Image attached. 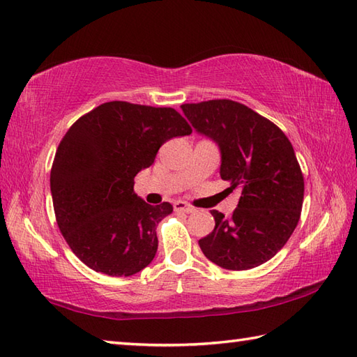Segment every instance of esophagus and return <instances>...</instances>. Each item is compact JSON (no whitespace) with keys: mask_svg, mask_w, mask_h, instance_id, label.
Listing matches in <instances>:
<instances>
[{"mask_svg":"<svg viewBox=\"0 0 357 357\" xmlns=\"http://www.w3.org/2000/svg\"><path fill=\"white\" fill-rule=\"evenodd\" d=\"M174 211H177V212H186V213H191V212H194V208L191 204H188V203H185V202H174Z\"/></svg>","mask_w":357,"mask_h":357,"instance_id":"34e87169","label":"esophagus"}]
</instances>
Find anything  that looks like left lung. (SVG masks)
I'll return each instance as SVG.
<instances>
[{"instance_id": "left-lung-1", "label": "left lung", "mask_w": 357, "mask_h": 357, "mask_svg": "<svg viewBox=\"0 0 357 357\" xmlns=\"http://www.w3.org/2000/svg\"><path fill=\"white\" fill-rule=\"evenodd\" d=\"M181 109L197 131L218 144L227 191H240L231 218L211 211L215 227L199 241L204 257L227 271L266 263L289 241L303 209L304 176L290 140L235 100L183 104Z\"/></svg>"}]
</instances>
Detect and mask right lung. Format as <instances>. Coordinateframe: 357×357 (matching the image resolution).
I'll list each match as a JSON object with an SVG mask.
<instances>
[{"mask_svg": "<svg viewBox=\"0 0 357 357\" xmlns=\"http://www.w3.org/2000/svg\"><path fill=\"white\" fill-rule=\"evenodd\" d=\"M192 128L174 108L105 102L70 126L54 154V217L71 252L93 271L131 276L155 257L158 221L168 202L151 206L134 194L166 140Z\"/></svg>", "mask_w": 357, "mask_h": 357, "instance_id": "1", "label": "right lung"}]
</instances>
